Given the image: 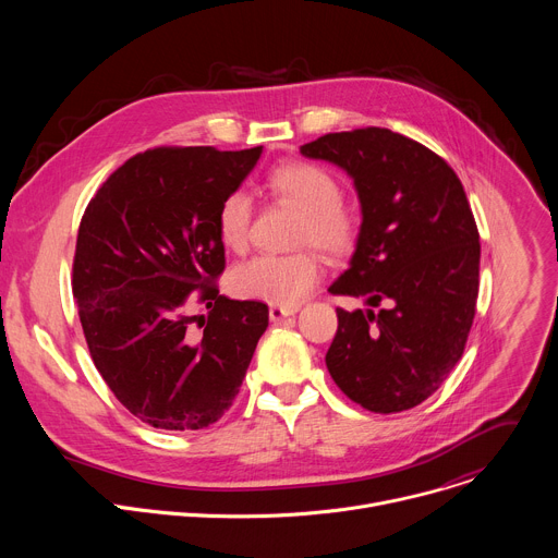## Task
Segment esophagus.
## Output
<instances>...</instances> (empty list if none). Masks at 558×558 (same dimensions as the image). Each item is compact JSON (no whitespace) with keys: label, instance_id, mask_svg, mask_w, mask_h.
<instances>
[{"label":"esophagus","instance_id":"esophagus-1","mask_svg":"<svg viewBox=\"0 0 558 558\" xmlns=\"http://www.w3.org/2000/svg\"><path fill=\"white\" fill-rule=\"evenodd\" d=\"M295 311H298L295 306H276V304H274V306L269 308V317H271L274 323H280L282 317H287V315H293Z\"/></svg>","mask_w":558,"mask_h":558}]
</instances>
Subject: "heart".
Here are the masks:
<instances>
[{
  "mask_svg": "<svg viewBox=\"0 0 558 558\" xmlns=\"http://www.w3.org/2000/svg\"><path fill=\"white\" fill-rule=\"evenodd\" d=\"M267 183L276 196L300 209L295 245H313L331 258L353 252L360 238V218L342 203V187L331 172L315 163L293 161L271 170ZM252 216L254 201L245 190H233L220 201L216 229L227 250L243 252L247 247ZM320 278L323 263L313 252L258 254L229 271L227 287L235 298L293 306Z\"/></svg>",
  "mask_w": 558,
  "mask_h": 558,
  "instance_id": "heart-1",
  "label": "heart"
}]
</instances>
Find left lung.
I'll list each match as a JSON object with an SVG mask.
<instances>
[{
	"label": "left lung",
	"instance_id": "1",
	"mask_svg": "<svg viewBox=\"0 0 558 558\" xmlns=\"http://www.w3.org/2000/svg\"><path fill=\"white\" fill-rule=\"evenodd\" d=\"M300 151L342 168L362 205L355 254L329 291L371 308H338L327 368L362 409L409 411L450 375L474 320L482 245L463 185L433 149L386 128L325 134Z\"/></svg>",
	"mask_w": 558,
	"mask_h": 558
}]
</instances>
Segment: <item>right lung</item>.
<instances>
[{
  "label": "right lung",
  "instance_id": "right-lung-1",
  "mask_svg": "<svg viewBox=\"0 0 558 558\" xmlns=\"http://www.w3.org/2000/svg\"><path fill=\"white\" fill-rule=\"evenodd\" d=\"M263 145L154 147L108 177L78 225L72 293L93 362L117 400L161 430H201L235 400L269 325L256 300H229L220 201ZM201 301L207 322L190 316ZM198 326L202 331L196 332Z\"/></svg>",
  "mask_w": 558,
  "mask_h": 558
}]
</instances>
